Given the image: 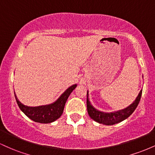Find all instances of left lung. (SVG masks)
Segmentation results:
<instances>
[{
    "mask_svg": "<svg viewBox=\"0 0 155 155\" xmlns=\"http://www.w3.org/2000/svg\"><path fill=\"white\" fill-rule=\"evenodd\" d=\"M141 94L142 90H140L134 102L124 109L120 110V111L116 112H112V113H104V112L97 111L90 104V102L88 99L87 92V107L89 116L95 122L106 124V125H111V124L119 123V122H122V121L127 119V117H129L133 113V111L136 110L138 104H139Z\"/></svg>",
    "mask_w": 155,
    "mask_h": 155,
    "instance_id": "1",
    "label": "left lung"
}]
</instances>
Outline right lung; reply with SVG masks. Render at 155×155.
Wrapping results in <instances>:
<instances>
[{
  "instance_id": "right-lung-1",
  "label": "right lung",
  "mask_w": 155,
  "mask_h": 155,
  "mask_svg": "<svg viewBox=\"0 0 155 155\" xmlns=\"http://www.w3.org/2000/svg\"><path fill=\"white\" fill-rule=\"evenodd\" d=\"M76 87V84H74L68 88V90H65V92L54 104L47 105V106H38V107H29V106H25L19 102L15 95H15L19 108L27 117L35 122L50 123L58 120L61 116L68 97Z\"/></svg>"
}]
</instances>
